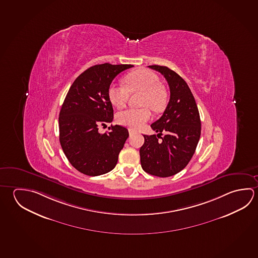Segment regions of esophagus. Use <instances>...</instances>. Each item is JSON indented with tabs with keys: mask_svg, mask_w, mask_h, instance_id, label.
Here are the masks:
<instances>
[{
	"mask_svg": "<svg viewBox=\"0 0 258 258\" xmlns=\"http://www.w3.org/2000/svg\"><path fill=\"white\" fill-rule=\"evenodd\" d=\"M128 133H130V136H133L136 134V131L133 130H128Z\"/></svg>",
	"mask_w": 258,
	"mask_h": 258,
	"instance_id": "1",
	"label": "esophagus"
}]
</instances>
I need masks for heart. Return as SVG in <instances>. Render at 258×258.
Instances as JSON below:
<instances>
[{
	"label": "heart",
	"mask_w": 258,
	"mask_h": 258,
	"mask_svg": "<svg viewBox=\"0 0 258 258\" xmlns=\"http://www.w3.org/2000/svg\"><path fill=\"white\" fill-rule=\"evenodd\" d=\"M125 86L110 84L108 90L110 102L117 108H122L127 102L130 93L142 91L139 109H127L118 112L117 121L133 130L140 128L151 117L150 109L159 112L167 104V91L160 84L159 78L149 70H139L128 73L123 78Z\"/></svg>",
	"instance_id": "b5f03b06"
}]
</instances>
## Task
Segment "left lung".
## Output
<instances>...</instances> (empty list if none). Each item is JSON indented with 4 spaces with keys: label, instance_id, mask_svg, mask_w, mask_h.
Wrapping results in <instances>:
<instances>
[{
    "label": "left lung",
    "instance_id": "left-lung-1",
    "mask_svg": "<svg viewBox=\"0 0 258 258\" xmlns=\"http://www.w3.org/2000/svg\"><path fill=\"white\" fill-rule=\"evenodd\" d=\"M167 80L170 99L161 118L150 127L158 135H144L140 148V163L150 175L167 177L185 168L193 157L201 134L199 109L189 87L166 66L150 65ZM166 134L160 137L162 132ZM160 137L162 140H158Z\"/></svg>",
    "mask_w": 258,
    "mask_h": 258
}]
</instances>
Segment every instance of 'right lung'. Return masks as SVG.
Listing matches in <instances>:
<instances>
[{
  "mask_svg": "<svg viewBox=\"0 0 258 258\" xmlns=\"http://www.w3.org/2000/svg\"><path fill=\"white\" fill-rule=\"evenodd\" d=\"M131 64H99L74 81L59 111V142L65 156L78 171L88 176L112 170L128 137L126 127L115 125L100 134L99 126L113 120L108 90L114 78Z\"/></svg>",
  "mask_w": 258,
  "mask_h": 258,
  "instance_id": "1",
  "label": "right lung"
}]
</instances>
